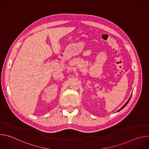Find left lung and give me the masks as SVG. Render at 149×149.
Wrapping results in <instances>:
<instances>
[{"label": "left lung", "mask_w": 149, "mask_h": 149, "mask_svg": "<svg viewBox=\"0 0 149 149\" xmlns=\"http://www.w3.org/2000/svg\"><path fill=\"white\" fill-rule=\"evenodd\" d=\"M130 98H131V97H130ZM130 98L129 99V100L126 102V103H125V104H124V105L123 106V107H121V109H120V110H119L118 111H120L121 110H122V109H123V108L125 107V105H126L127 104H128V102H129V101H130Z\"/></svg>", "instance_id": "obj_1"}]
</instances>
